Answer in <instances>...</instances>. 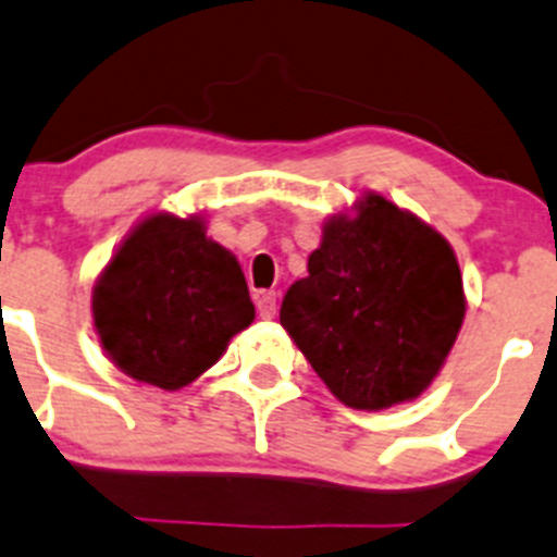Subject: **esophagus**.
<instances>
[{"instance_id":"obj_1","label":"esophagus","mask_w":557,"mask_h":557,"mask_svg":"<svg viewBox=\"0 0 557 557\" xmlns=\"http://www.w3.org/2000/svg\"><path fill=\"white\" fill-rule=\"evenodd\" d=\"M258 305V315L261 318H274V312H277V294H272V290H267V294H261L256 299Z\"/></svg>"}]
</instances>
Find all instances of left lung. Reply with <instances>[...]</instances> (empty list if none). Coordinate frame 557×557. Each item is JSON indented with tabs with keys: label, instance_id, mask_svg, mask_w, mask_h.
<instances>
[{
	"label": "left lung",
	"instance_id": "obj_1",
	"mask_svg": "<svg viewBox=\"0 0 557 557\" xmlns=\"http://www.w3.org/2000/svg\"><path fill=\"white\" fill-rule=\"evenodd\" d=\"M354 209V218L326 220L280 323L339 403L383 410L416 399L438 375L466 294L438 231L375 193Z\"/></svg>",
	"mask_w": 557,
	"mask_h": 557
}]
</instances>
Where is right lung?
<instances>
[{
  "mask_svg": "<svg viewBox=\"0 0 557 557\" xmlns=\"http://www.w3.org/2000/svg\"><path fill=\"white\" fill-rule=\"evenodd\" d=\"M100 343L124 375L187 386L256 318L239 261L198 214H152L133 228L91 290Z\"/></svg>",
  "mask_w": 557,
  "mask_h": 557,
  "instance_id": "obj_1",
  "label": "right lung"
}]
</instances>
